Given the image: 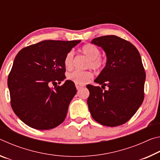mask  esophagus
Wrapping results in <instances>:
<instances>
[{"instance_id":"obj_1","label":"esophagus","mask_w":160,"mask_h":160,"mask_svg":"<svg viewBox=\"0 0 160 160\" xmlns=\"http://www.w3.org/2000/svg\"><path fill=\"white\" fill-rule=\"evenodd\" d=\"M84 85H80V84L78 83H75V87H76L77 90H80V88H82Z\"/></svg>"}]
</instances>
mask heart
<instances>
[{
    "mask_svg": "<svg viewBox=\"0 0 160 160\" xmlns=\"http://www.w3.org/2000/svg\"><path fill=\"white\" fill-rule=\"evenodd\" d=\"M82 53L90 59L89 66L94 70L101 69L104 66V60L100 56L99 48L93 44H86L81 49ZM74 52L69 51L64 59V66L67 70L72 69L73 65ZM92 77V72L89 71H74L68 75V78L75 83L85 84Z\"/></svg>",
    "mask_w": 160,
    "mask_h": 160,
    "instance_id": "heart-1",
    "label": "heart"
}]
</instances>
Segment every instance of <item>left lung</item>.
I'll return each mask as SVG.
<instances>
[{"label": "left lung", "mask_w": 160, "mask_h": 160, "mask_svg": "<svg viewBox=\"0 0 160 160\" xmlns=\"http://www.w3.org/2000/svg\"><path fill=\"white\" fill-rule=\"evenodd\" d=\"M106 53V66L94 82L99 86L87 85L90 91L88 101L94 120L103 126L114 127L126 123L144 99L145 72L139 51L125 39L107 35L91 42Z\"/></svg>", "instance_id": "obj_1"}]
</instances>
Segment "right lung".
<instances>
[{"label":"right lung","instance_id":"right-lung-1","mask_svg":"<svg viewBox=\"0 0 160 160\" xmlns=\"http://www.w3.org/2000/svg\"><path fill=\"white\" fill-rule=\"evenodd\" d=\"M81 41L46 40L21 49L15 56L8 86L11 107L18 117L31 128L49 130L63 122L77 92L67 80L64 59Z\"/></svg>","mask_w":160,"mask_h":160}]
</instances>
